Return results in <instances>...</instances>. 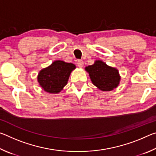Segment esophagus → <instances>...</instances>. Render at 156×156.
Returning a JSON list of instances; mask_svg holds the SVG:
<instances>
[{
  "instance_id": "esophagus-1",
  "label": "esophagus",
  "mask_w": 156,
  "mask_h": 156,
  "mask_svg": "<svg viewBox=\"0 0 156 156\" xmlns=\"http://www.w3.org/2000/svg\"><path fill=\"white\" fill-rule=\"evenodd\" d=\"M77 65L79 67H83V65H84V62L83 61V60H78L77 61Z\"/></svg>"
}]
</instances>
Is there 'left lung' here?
I'll return each mask as SVG.
<instances>
[{
  "instance_id": "left-lung-1",
  "label": "left lung",
  "mask_w": 156,
  "mask_h": 156,
  "mask_svg": "<svg viewBox=\"0 0 156 156\" xmlns=\"http://www.w3.org/2000/svg\"><path fill=\"white\" fill-rule=\"evenodd\" d=\"M92 83L102 91H112L119 84L120 77L118 70L107 65L101 60H96L94 65L85 68Z\"/></svg>"
}]
</instances>
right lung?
Returning <instances> with one entry per match:
<instances>
[{
    "label": "right lung",
    "instance_id": "obj_1",
    "mask_svg": "<svg viewBox=\"0 0 156 156\" xmlns=\"http://www.w3.org/2000/svg\"><path fill=\"white\" fill-rule=\"evenodd\" d=\"M75 68L76 66L72 63L56 60L41 71L38 81L45 91L57 94L67 84L70 73Z\"/></svg>",
    "mask_w": 156,
    "mask_h": 156
}]
</instances>
